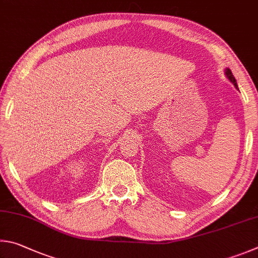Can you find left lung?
Wrapping results in <instances>:
<instances>
[{"label": "left lung", "instance_id": "1", "mask_svg": "<svg viewBox=\"0 0 258 258\" xmlns=\"http://www.w3.org/2000/svg\"><path fill=\"white\" fill-rule=\"evenodd\" d=\"M225 74H227V76H228V78L230 79V81H231V83L234 85V87L238 88L237 83H236V79H234V77H233V75H232L231 70H230V69H227V71H225Z\"/></svg>", "mask_w": 258, "mask_h": 258}]
</instances>
